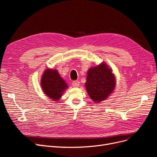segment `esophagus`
Listing matches in <instances>:
<instances>
[{"label": "esophagus", "mask_w": 157, "mask_h": 157, "mask_svg": "<svg viewBox=\"0 0 157 157\" xmlns=\"http://www.w3.org/2000/svg\"><path fill=\"white\" fill-rule=\"evenodd\" d=\"M72 85L74 88H77L79 86L80 82L78 81V80H75V81L72 82Z\"/></svg>", "instance_id": "obj_1"}]
</instances>
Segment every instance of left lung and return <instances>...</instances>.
I'll return each instance as SVG.
<instances>
[{
  "label": "left lung",
  "mask_w": 157,
  "mask_h": 157,
  "mask_svg": "<svg viewBox=\"0 0 157 157\" xmlns=\"http://www.w3.org/2000/svg\"><path fill=\"white\" fill-rule=\"evenodd\" d=\"M116 86V79L112 69L104 62L90 68L87 72L85 86L94 102L99 103L110 95Z\"/></svg>",
  "instance_id": "left-lung-1"
}]
</instances>
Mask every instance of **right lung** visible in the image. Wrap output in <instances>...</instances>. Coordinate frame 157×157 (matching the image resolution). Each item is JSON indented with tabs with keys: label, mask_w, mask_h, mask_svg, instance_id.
<instances>
[{
	"label": "right lung",
	"mask_w": 157,
	"mask_h": 157,
	"mask_svg": "<svg viewBox=\"0 0 157 157\" xmlns=\"http://www.w3.org/2000/svg\"><path fill=\"white\" fill-rule=\"evenodd\" d=\"M40 85L44 94L54 101H58L68 88L67 83L60 77L58 71L52 69H46L44 71Z\"/></svg>",
	"instance_id": "right-lung-1"
}]
</instances>
